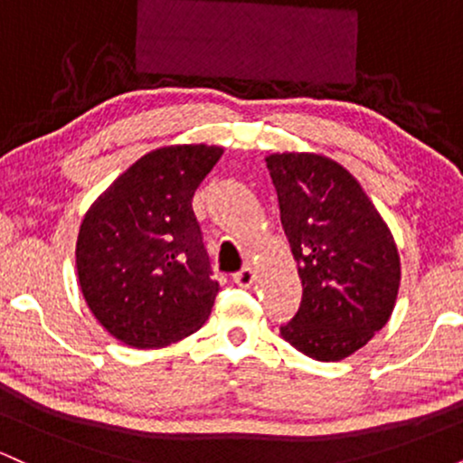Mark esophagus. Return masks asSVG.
<instances>
[{
    "label": "esophagus",
    "instance_id": "obj_1",
    "mask_svg": "<svg viewBox=\"0 0 463 463\" xmlns=\"http://www.w3.org/2000/svg\"><path fill=\"white\" fill-rule=\"evenodd\" d=\"M232 280H235V285L243 287V289H248V287H252V283H254V272H252V268H243L241 272H237L235 276H232Z\"/></svg>",
    "mask_w": 463,
    "mask_h": 463
}]
</instances>
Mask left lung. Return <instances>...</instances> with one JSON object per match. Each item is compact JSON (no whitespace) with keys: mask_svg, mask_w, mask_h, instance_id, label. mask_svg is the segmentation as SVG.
<instances>
[{"mask_svg":"<svg viewBox=\"0 0 463 463\" xmlns=\"http://www.w3.org/2000/svg\"><path fill=\"white\" fill-rule=\"evenodd\" d=\"M265 163L302 280L300 309L280 335L311 359L348 357L394 311L401 285L394 237L339 163L311 152L269 154Z\"/></svg>","mask_w":463,"mask_h":463,"instance_id":"8db88e82","label":"left lung"}]
</instances>
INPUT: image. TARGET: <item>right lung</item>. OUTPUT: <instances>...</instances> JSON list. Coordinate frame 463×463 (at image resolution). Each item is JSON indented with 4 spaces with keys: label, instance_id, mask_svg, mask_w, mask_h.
<instances>
[{
    "label": "right lung",
    "instance_id": "right-lung-1",
    "mask_svg": "<svg viewBox=\"0 0 463 463\" xmlns=\"http://www.w3.org/2000/svg\"><path fill=\"white\" fill-rule=\"evenodd\" d=\"M217 146L158 147L130 165L84 215L80 289L98 322L132 348H163L209 320L211 279L194 200Z\"/></svg>",
    "mask_w": 463,
    "mask_h": 463
}]
</instances>
